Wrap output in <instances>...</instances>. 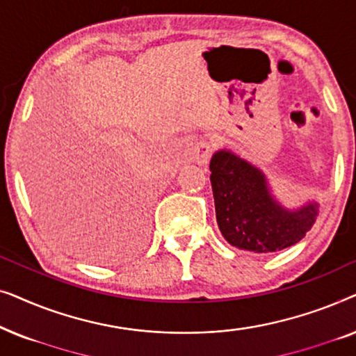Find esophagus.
<instances>
[{
    "label": "esophagus",
    "instance_id": "esophagus-1",
    "mask_svg": "<svg viewBox=\"0 0 356 356\" xmlns=\"http://www.w3.org/2000/svg\"><path fill=\"white\" fill-rule=\"evenodd\" d=\"M212 155V145L209 140H197L193 149V160L197 165H206Z\"/></svg>",
    "mask_w": 356,
    "mask_h": 356
}]
</instances>
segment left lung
<instances>
[{
  "instance_id": "left-lung-1",
  "label": "left lung",
  "mask_w": 356,
  "mask_h": 356,
  "mask_svg": "<svg viewBox=\"0 0 356 356\" xmlns=\"http://www.w3.org/2000/svg\"><path fill=\"white\" fill-rule=\"evenodd\" d=\"M209 168L218 228L238 250H285L303 240L318 218L316 199L296 209L282 206L267 175L230 149L216 150Z\"/></svg>"
}]
</instances>
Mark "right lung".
Returning <instances> with one entry per match:
<instances>
[{"label": "right lung", "mask_w": 356, "mask_h": 356, "mask_svg": "<svg viewBox=\"0 0 356 356\" xmlns=\"http://www.w3.org/2000/svg\"><path fill=\"white\" fill-rule=\"evenodd\" d=\"M86 167H70L65 178L67 197L56 206V225L86 259L111 262L128 257L144 243L147 207L131 193L123 172L108 175L104 184V168Z\"/></svg>", "instance_id": "right-lung-1"}]
</instances>
